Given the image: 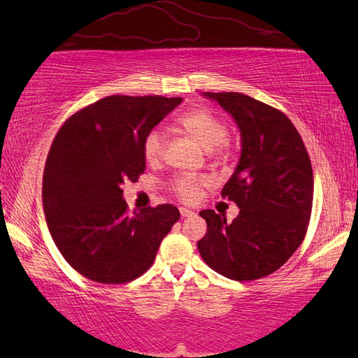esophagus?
I'll list each match as a JSON object with an SVG mask.
<instances>
[{
  "instance_id": "esophagus-1",
  "label": "esophagus",
  "mask_w": 358,
  "mask_h": 358,
  "mask_svg": "<svg viewBox=\"0 0 358 358\" xmlns=\"http://www.w3.org/2000/svg\"><path fill=\"white\" fill-rule=\"evenodd\" d=\"M179 210H180V216H182V218H188V216H192V215H194V212L189 210V209H187V208H180Z\"/></svg>"
}]
</instances>
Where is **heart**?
I'll use <instances>...</instances> for the list:
<instances>
[{
  "instance_id": "obj_1",
  "label": "heart",
  "mask_w": 358,
  "mask_h": 358,
  "mask_svg": "<svg viewBox=\"0 0 358 358\" xmlns=\"http://www.w3.org/2000/svg\"><path fill=\"white\" fill-rule=\"evenodd\" d=\"M179 125L196 140L206 152L218 149L229 136V127H227L218 116L204 110L196 109L187 112L179 117ZM166 149V134L161 129L155 128L145 136L142 143L143 157L150 164L158 162L164 154ZM206 185V180L194 176H179L173 180V189L178 196L185 201H194L200 196L201 187Z\"/></svg>"
}]
</instances>
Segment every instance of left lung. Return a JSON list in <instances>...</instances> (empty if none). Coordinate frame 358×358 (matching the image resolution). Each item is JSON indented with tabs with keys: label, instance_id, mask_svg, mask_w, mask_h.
<instances>
[{
	"label": "left lung",
	"instance_id": "left-lung-1",
	"mask_svg": "<svg viewBox=\"0 0 358 358\" xmlns=\"http://www.w3.org/2000/svg\"><path fill=\"white\" fill-rule=\"evenodd\" d=\"M231 115L241 133V158L222 188L239 206L227 222L212 209L199 252L233 280L264 278L287 263L303 242L310 218L313 175L303 140L289 119L239 92H203Z\"/></svg>",
	"mask_w": 358,
	"mask_h": 358
}]
</instances>
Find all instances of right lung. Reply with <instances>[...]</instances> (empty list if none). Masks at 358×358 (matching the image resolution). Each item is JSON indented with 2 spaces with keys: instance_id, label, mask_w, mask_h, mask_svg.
<instances>
[{
  "instance_id": "obj_1",
  "label": "right lung",
  "mask_w": 358,
  "mask_h": 358,
  "mask_svg": "<svg viewBox=\"0 0 358 358\" xmlns=\"http://www.w3.org/2000/svg\"><path fill=\"white\" fill-rule=\"evenodd\" d=\"M180 103V96H106L67 119L53 140L43 208L53 242L85 278L124 284L142 276L178 222L171 204L128 213L121 185L145 171V136Z\"/></svg>"
}]
</instances>
